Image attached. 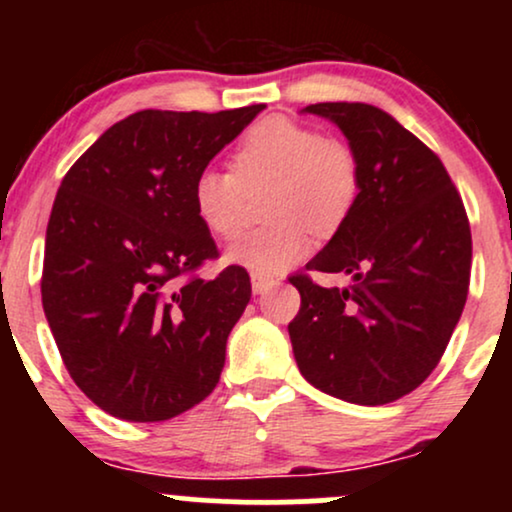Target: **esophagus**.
Instances as JSON below:
<instances>
[{
	"instance_id": "1",
	"label": "esophagus",
	"mask_w": 512,
	"mask_h": 512,
	"mask_svg": "<svg viewBox=\"0 0 512 512\" xmlns=\"http://www.w3.org/2000/svg\"><path fill=\"white\" fill-rule=\"evenodd\" d=\"M279 284V279H274V276H264V274H252V291L255 293H267L269 289H274V286Z\"/></svg>"
}]
</instances>
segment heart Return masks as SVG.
Here are the masks:
<instances>
[{
	"label": "heart",
	"mask_w": 512,
	"mask_h": 512,
	"mask_svg": "<svg viewBox=\"0 0 512 512\" xmlns=\"http://www.w3.org/2000/svg\"><path fill=\"white\" fill-rule=\"evenodd\" d=\"M264 195L272 221L238 238L228 260L257 274H279L332 236L354 214L363 190L361 158L349 142L284 115H269L243 134L231 170L204 168L192 182V211L211 236L231 240L243 226L248 195Z\"/></svg>",
	"instance_id": "1"
}]
</instances>
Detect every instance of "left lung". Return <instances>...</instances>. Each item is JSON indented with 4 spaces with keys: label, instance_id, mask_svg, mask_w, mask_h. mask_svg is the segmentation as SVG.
Here are the masks:
<instances>
[{
    "label": "left lung",
    "instance_id": "obj_1",
    "mask_svg": "<svg viewBox=\"0 0 512 512\" xmlns=\"http://www.w3.org/2000/svg\"><path fill=\"white\" fill-rule=\"evenodd\" d=\"M354 146L363 190L349 221L308 262L310 272L354 274L325 289L308 272L289 281L301 310L289 322L298 368L344 402H395L445 354L472 269V231L443 161L395 117L366 103H315Z\"/></svg>",
    "mask_w": 512,
    "mask_h": 512
}]
</instances>
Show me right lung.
<instances>
[{
    "label": "right lung",
    "instance_id": "1",
    "mask_svg": "<svg viewBox=\"0 0 512 512\" xmlns=\"http://www.w3.org/2000/svg\"><path fill=\"white\" fill-rule=\"evenodd\" d=\"M264 105L221 113L139 110L64 175L48 221L40 293L79 390L125 421H168L211 395L250 274L219 257L192 182Z\"/></svg>",
    "mask_w": 512,
    "mask_h": 512
}]
</instances>
